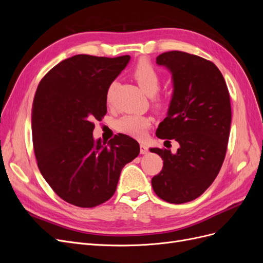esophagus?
<instances>
[{"instance_id":"esophagus-1","label":"esophagus","mask_w":263,"mask_h":263,"mask_svg":"<svg viewBox=\"0 0 263 263\" xmlns=\"http://www.w3.org/2000/svg\"><path fill=\"white\" fill-rule=\"evenodd\" d=\"M148 153V147L146 145H140V154L141 155H146Z\"/></svg>"}]
</instances>
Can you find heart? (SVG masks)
<instances>
[{
	"label": "heart",
	"instance_id": "obj_1",
	"mask_svg": "<svg viewBox=\"0 0 263 263\" xmlns=\"http://www.w3.org/2000/svg\"><path fill=\"white\" fill-rule=\"evenodd\" d=\"M134 77L140 89L149 97H154L160 87V76L158 71L148 62H140L135 69ZM115 83L110 84L107 90V100L112 98ZM151 125V119L144 115H124L116 123L117 129L129 136L142 138Z\"/></svg>",
	"mask_w": 263,
	"mask_h": 263
}]
</instances>
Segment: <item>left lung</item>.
Instances as JSON below:
<instances>
[{
	"mask_svg": "<svg viewBox=\"0 0 263 263\" xmlns=\"http://www.w3.org/2000/svg\"><path fill=\"white\" fill-rule=\"evenodd\" d=\"M156 60L170 71L173 85L168 113L156 135L177 140L180 147L176 154L150 149L163 160L151 184L163 201L182 204L202 195L224 162L232 124L229 92L218 68L198 55L174 50Z\"/></svg>",
	"mask_w": 263,
	"mask_h": 263,
	"instance_id": "1",
	"label": "left lung"
}]
</instances>
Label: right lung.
Wrapping results in <instances>:
<instances>
[{
	"instance_id": "1",
	"label": "right lung",
	"mask_w": 263,
	"mask_h": 263,
	"mask_svg": "<svg viewBox=\"0 0 263 263\" xmlns=\"http://www.w3.org/2000/svg\"><path fill=\"white\" fill-rule=\"evenodd\" d=\"M129 60L76 54L54 66L35 93L31 135L39 171L55 194L79 208L109 200L122 169L139 155L127 135L107 144L93 137V121L106 114L108 87Z\"/></svg>"
}]
</instances>
